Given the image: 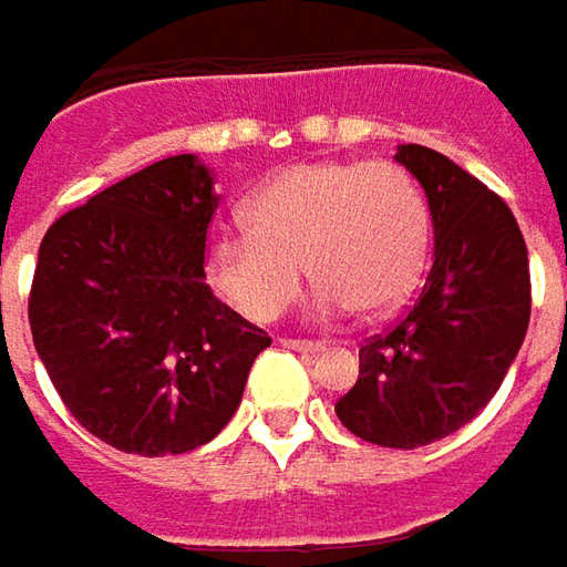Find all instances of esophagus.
<instances>
[{"instance_id":"obj_1","label":"esophagus","mask_w":567,"mask_h":567,"mask_svg":"<svg viewBox=\"0 0 567 567\" xmlns=\"http://www.w3.org/2000/svg\"><path fill=\"white\" fill-rule=\"evenodd\" d=\"M284 347H290L296 353H321L324 350V343H318V340H284Z\"/></svg>"}]
</instances>
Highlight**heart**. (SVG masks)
Here are the masks:
<instances>
[{"mask_svg":"<svg viewBox=\"0 0 567 567\" xmlns=\"http://www.w3.org/2000/svg\"><path fill=\"white\" fill-rule=\"evenodd\" d=\"M246 224L207 243V277L249 321L290 309L302 265L318 318L388 316L413 293L429 246L423 192L391 161L290 166L246 202Z\"/></svg>","mask_w":567,"mask_h":567,"instance_id":"1","label":"heart"}]
</instances>
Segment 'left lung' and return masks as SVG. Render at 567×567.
<instances>
[{
    "instance_id": "left-lung-1",
    "label": "left lung",
    "mask_w": 567,
    "mask_h": 567,
    "mask_svg": "<svg viewBox=\"0 0 567 567\" xmlns=\"http://www.w3.org/2000/svg\"><path fill=\"white\" fill-rule=\"evenodd\" d=\"M394 161L429 198L432 268L410 312L365 340L334 413L362 442L410 451L467 425L498 391L530 324V268L512 207L476 176L423 144Z\"/></svg>"
}]
</instances>
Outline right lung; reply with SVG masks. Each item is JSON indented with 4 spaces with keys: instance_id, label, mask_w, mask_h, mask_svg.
<instances>
[{
    "instance_id": "1",
    "label": "right lung",
    "mask_w": 567,
    "mask_h": 567,
    "mask_svg": "<svg viewBox=\"0 0 567 567\" xmlns=\"http://www.w3.org/2000/svg\"><path fill=\"white\" fill-rule=\"evenodd\" d=\"M214 207L210 169L179 154L62 214L40 243L37 357L78 423L125 454L207 445L271 347L205 284Z\"/></svg>"
}]
</instances>
